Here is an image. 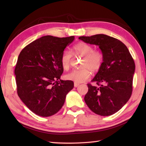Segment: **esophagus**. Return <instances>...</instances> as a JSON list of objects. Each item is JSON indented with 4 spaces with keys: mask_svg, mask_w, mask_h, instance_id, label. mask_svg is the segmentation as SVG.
Here are the masks:
<instances>
[{
    "mask_svg": "<svg viewBox=\"0 0 146 146\" xmlns=\"http://www.w3.org/2000/svg\"><path fill=\"white\" fill-rule=\"evenodd\" d=\"M79 86V84H78V83H74V86H75V88H77L78 86Z\"/></svg>",
    "mask_w": 146,
    "mask_h": 146,
    "instance_id": "34e87169",
    "label": "esophagus"
}]
</instances>
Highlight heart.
<instances>
[{"mask_svg": "<svg viewBox=\"0 0 146 146\" xmlns=\"http://www.w3.org/2000/svg\"><path fill=\"white\" fill-rule=\"evenodd\" d=\"M75 54L84 56L80 70H73L66 75V78L75 83H82L90 76V70L96 72L100 70L103 62V55L97 50H93V47L86 42H79L73 46ZM72 55L68 50H64L62 53L60 62L62 68L67 70L70 68Z\"/></svg>", "mask_w": 146, "mask_h": 146, "instance_id": "heart-1", "label": "heart"}]
</instances>
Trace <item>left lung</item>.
Returning a JSON list of instances; mask_svg holds the SVG:
<instances>
[{
	"label": "left lung",
	"mask_w": 146,
	"mask_h": 146,
	"mask_svg": "<svg viewBox=\"0 0 146 146\" xmlns=\"http://www.w3.org/2000/svg\"><path fill=\"white\" fill-rule=\"evenodd\" d=\"M86 43L98 46L103 55L100 70L88 84L84 100L96 114L110 116L118 111L131 96L135 64L124 44L106 35L98 34L78 38Z\"/></svg>",
	"instance_id": "8db88e82"
}]
</instances>
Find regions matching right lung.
I'll use <instances>...</instances> for the list:
<instances>
[{
    "instance_id": "right-lung-1",
    "label": "right lung",
    "mask_w": 146,
    "mask_h": 146,
    "mask_svg": "<svg viewBox=\"0 0 146 146\" xmlns=\"http://www.w3.org/2000/svg\"><path fill=\"white\" fill-rule=\"evenodd\" d=\"M75 36L47 35L26 46L20 53L15 69L17 93L32 112L40 117L55 115L74 87L71 80H60L64 71L60 57Z\"/></svg>"
}]
</instances>
